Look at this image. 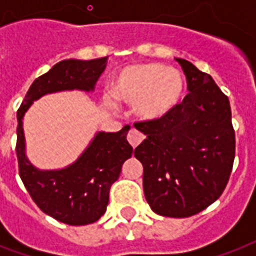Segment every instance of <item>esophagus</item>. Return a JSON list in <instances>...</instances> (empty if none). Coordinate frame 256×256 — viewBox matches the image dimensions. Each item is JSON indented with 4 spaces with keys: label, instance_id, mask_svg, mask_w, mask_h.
Masks as SVG:
<instances>
[{
    "label": "esophagus",
    "instance_id": "obj_1",
    "mask_svg": "<svg viewBox=\"0 0 256 256\" xmlns=\"http://www.w3.org/2000/svg\"><path fill=\"white\" fill-rule=\"evenodd\" d=\"M128 144L136 148H138L142 142H144V136L140 132L136 130V128H132V130H130V132L128 134Z\"/></svg>",
    "mask_w": 256,
    "mask_h": 256
}]
</instances>
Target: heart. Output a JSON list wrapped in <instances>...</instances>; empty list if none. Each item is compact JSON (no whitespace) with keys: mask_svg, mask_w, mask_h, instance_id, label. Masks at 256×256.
<instances>
[{"mask_svg":"<svg viewBox=\"0 0 256 256\" xmlns=\"http://www.w3.org/2000/svg\"><path fill=\"white\" fill-rule=\"evenodd\" d=\"M184 92V78L176 69L162 64H136L116 74L112 94L124 104H136V112L146 120H164Z\"/></svg>","mask_w":256,"mask_h":256,"instance_id":"b5f03b06","label":"heart"}]
</instances>
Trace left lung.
<instances>
[{"label": "left lung", "mask_w": 256, "mask_h": 256, "mask_svg": "<svg viewBox=\"0 0 256 256\" xmlns=\"http://www.w3.org/2000/svg\"><path fill=\"white\" fill-rule=\"evenodd\" d=\"M187 94L166 118L134 124L146 140L134 156L144 164V191L152 210L187 218L222 195L235 158L230 100L210 74L176 58Z\"/></svg>", "instance_id": "1"}]
</instances>
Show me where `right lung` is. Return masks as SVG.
<instances>
[{"label": "right lung", "instance_id": "1", "mask_svg": "<svg viewBox=\"0 0 256 256\" xmlns=\"http://www.w3.org/2000/svg\"><path fill=\"white\" fill-rule=\"evenodd\" d=\"M108 65V57L90 61L65 60L32 84L17 112L18 171L34 203L45 214L70 226L96 222L104 214L108 191L132 154L126 140L130 126L118 132H98L85 152L69 168L41 171L25 156L22 118L33 100L48 92L80 88L90 92Z\"/></svg>", "mask_w": 256, "mask_h": 256}]
</instances>
